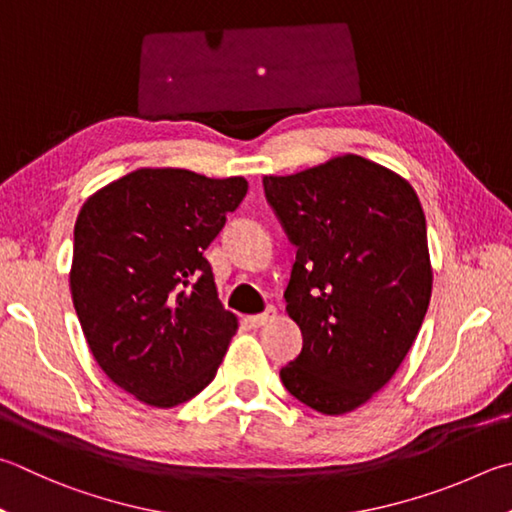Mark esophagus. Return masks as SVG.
<instances>
[{
  "label": "esophagus",
  "mask_w": 512,
  "mask_h": 512,
  "mask_svg": "<svg viewBox=\"0 0 512 512\" xmlns=\"http://www.w3.org/2000/svg\"><path fill=\"white\" fill-rule=\"evenodd\" d=\"M275 318H277V309H275V306H268V309H266L264 313L250 315L248 322H250V327L259 329V327H264V324H271Z\"/></svg>",
  "instance_id": "esophagus-1"
}]
</instances>
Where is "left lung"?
<instances>
[{"instance_id": "obj_1", "label": "left lung", "mask_w": 512, "mask_h": 512, "mask_svg": "<svg viewBox=\"0 0 512 512\" xmlns=\"http://www.w3.org/2000/svg\"><path fill=\"white\" fill-rule=\"evenodd\" d=\"M264 192L297 246L284 297L304 345L282 383L315 412L358 410L392 380L430 306L421 201L401 174L358 154L264 176Z\"/></svg>"}]
</instances>
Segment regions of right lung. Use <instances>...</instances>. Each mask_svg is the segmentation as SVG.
<instances>
[{
    "label": "right lung",
    "mask_w": 512,
    "mask_h": 512,
    "mask_svg": "<svg viewBox=\"0 0 512 512\" xmlns=\"http://www.w3.org/2000/svg\"><path fill=\"white\" fill-rule=\"evenodd\" d=\"M246 192L244 176L138 167L82 203L73 306L98 367L145 405L197 396L237 333L203 250Z\"/></svg>",
    "instance_id": "1"
}]
</instances>
